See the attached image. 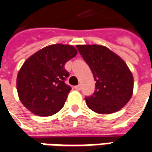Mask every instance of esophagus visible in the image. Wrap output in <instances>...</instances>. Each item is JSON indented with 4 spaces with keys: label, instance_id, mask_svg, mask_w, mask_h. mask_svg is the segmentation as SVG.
<instances>
[{
    "label": "esophagus",
    "instance_id": "1",
    "mask_svg": "<svg viewBox=\"0 0 152 152\" xmlns=\"http://www.w3.org/2000/svg\"><path fill=\"white\" fill-rule=\"evenodd\" d=\"M80 88H81V85L80 84H79L78 86H75V89L77 90V91H80Z\"/></svg>",
    "mask_w": 152,
    "mask_h": 152
}]
</instances>
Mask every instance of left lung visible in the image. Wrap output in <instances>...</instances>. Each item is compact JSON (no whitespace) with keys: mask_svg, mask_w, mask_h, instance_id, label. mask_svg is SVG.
Returning a JSON list of instances; mask_svg holds the SVG:
<instances>
[{"mask_svg":"<svg viewBox=\"0 0 152 152\" xmlns=\"http://www.w3.org/2000/svg\"><path fill=\"white\" fill-rule=\"evenodd\" d=\"M96 80L95 92L85 97L91 110L99 114L120 111L133 93V76L119 56L100 45H77Z\"/></svg>","mask_w":152,"mask_h":152,"instance_id":"obj_1","label":"left lung"}]
</instances>
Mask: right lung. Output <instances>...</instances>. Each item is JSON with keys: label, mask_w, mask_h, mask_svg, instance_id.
<instances>
[{"label": "right lung", "mask_w": 152, "mask_h": 152, "mask_svg": "<svg viewBox=\"0 0 152 152\" xmlns=\"http://www.w3.org/2000/svg\"><path fill=\"white\" fill-rule=\"evenodd\" d=\"M71 45L56 44L31 56L20 69L16 88L21 103L39 116H49L64 106L71 86L65 83L69 72L65 64L76 56Z\"/></svg>", "instance_id": "1"}]
</instances>
